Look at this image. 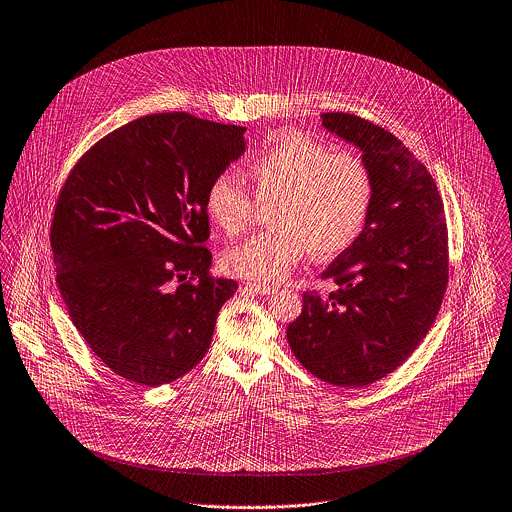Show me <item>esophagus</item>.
Returning a JSON list of instances; mask_svg holds the SVG:
<instances>
[{
  "instance_id": "obj_1",
  "label": "esophagus",
  "mask_w": 512,
  "mask_h": 512,
  "mask_svg": "<svg viewBox=\"0 0 512 512\" xmlns=\"http://www.w3.org/2000/svg\"><path fill=\"white\" fill-rule=\"evenodd\" d=\"M245 289H249V291H253V293H259V295H273V293H277L275 287L261 285V283H247Z\"/></svg>"
}]
</instances>
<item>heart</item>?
Returning a JSON list of instances; mask_svg holds the SVG:
<instances>
[{"label":"heart","mask_w":512,"mask_h":512,"mask_svg":"<svg viewBox=\"0 0 512 512\" xmlns=\"http://www.w3.org/2000/svg\"><path fill=\"white\" fill-rule=\"evenodd\" d=\"M247 172L259 202L277 198V227L225 255V269L237 277L279 283L308 249L318 259L332 257L364 229L372 176L354 154L334 152L303 132H283L249 160ZM205 213L219 229L237 235L251 223L253 200L235 174L221 172L205 192Z\"/></svg>","instance_id":"obj_1"}]
</instances>
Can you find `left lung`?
Wrapping results in <instances>:
<instances>
[{"label": "left lung", "instance_id": "8db88e82", "mask_svg": "<svg viewBox=\"0 0 512 512\" xmlns=\"http://www.w3.org/2000/svg\"><path fill=\"white\" fill-rule=\"evenodd\" d=\"M320 120L362 152L372 205L354 243L322 271L338 291L305 293L287 340L322 382L362 388L402 366L439 312L449 271L445 211L431 174L394 134L344 112Z\"/></svg>", "mask_w": 512, "mask_h": 512}]
</instances>
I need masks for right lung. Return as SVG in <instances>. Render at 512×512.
Here are the masks:
<instances>
[{"mask_svg":"<svg viewBox=\"0 0 512 512\" xmlns=\"http://www.w3.org/2000/svg\"><path fill=\"white\" fill-rule=\"evenodd\" d=\"M245 126L148 114L69 174L51 225L69 318L118 376L146 388L188 374L237 283L207 275L205 192L245 154Z\"/></svg>","mask_w":512,"mask_h":512,"instance_id":"obj_1","label":"right lung"}]
</instances>
